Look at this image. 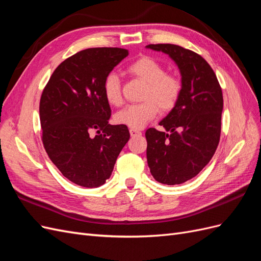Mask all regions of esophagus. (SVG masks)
<instances>
[{
  "label": "esophagus",
  "mask_w": 261,
  "mask_h": 261,
  "mask_svg": "<svg viewBox=\"0 0 261 261\" xmlns=\"http://www.w3.org/2000/svg\"><path fill=\"white\" fill-rule=\"evenodd\" d=\"M129 134L132 137H136V136H140L141 135V132L138 130V129H135V128H130L129 129Z\"/></svg>",
  "instance_id": "esophagus-1"
}]
</instances>
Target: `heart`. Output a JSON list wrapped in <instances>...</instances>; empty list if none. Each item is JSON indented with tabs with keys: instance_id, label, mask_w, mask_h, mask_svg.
Instances as JSON below:
<instances>
[{
	"instance_id": "obj_1",
	"label": "heart",
	"mask_w": 261,
	"mask_h": 261,
	"mask_svg": "<svg viewBox=\"0 0 261 261\" xmlns=\"http://www.w3.org/2000/svg\"><path fill=\"white\" fill-rule=\"evenodd\" d=\"M127 72L146 83L144 101L117 111L114 114L115 123L135 129L143 128L158 115L159 109L168 112L175 107L181 93V82L178 77L165 73L161 63L150 57H143L129 64ZM102 91L109 105L117 107L122 103L121 81L115 73H109L105 77Z\"/></svg>"
}]
</instances>
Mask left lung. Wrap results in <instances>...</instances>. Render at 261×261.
I'll return each instance as SVG.
<instances>
[{"instance_id": "8db88e82", "label": "left lung", "mask_w": 261, "mask_h": 261, "mask_svg": "<svg viewBox=\"0 0 261 261\" xmlns=\"http://www.w3.org/2000/svg\"><path fill=\"white\" fill-rule=\"evenodd\" d=\"M176 63L181 93L159 123L164 133L146 130L148 167L155 180L177 185L195 177L215 154L221 134L223 96L218 78L199 54L176 44H149Z\"/></svg>"}]
</instances>
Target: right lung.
Masks as SVG:
<instances>
[{
	"label": "right lung",
	"mask_w": 261,
	"mask_h": 261,
	"mask_svg": "<svg viewBox=\"0 0 261 261\" xmlns=\"http://www.w3.org/2000/svg\"><path fill=\"white\" fill-rule=\"evenodd\" d=\"M127 55L121 48L77 52L55 68L42 91L44 149L62 174L80 186L103 185L129 139L127 126L109 124L111 108L102 91L105 77Z\"/></svg>",
	"instance_id": "obj_1"
}]
</instances>
